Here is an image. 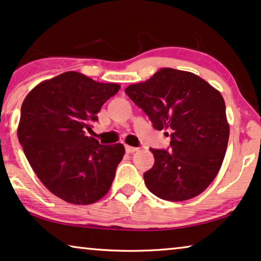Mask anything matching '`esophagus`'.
Returning <instances> with one entry per match:
<instances>
[{
    "label": "esophagus",
    "mask_w": 261,
    "mask_h": 261,
    "mask_svg": "<svg viewBox=\"0 0 261 261\" xmlns=\"http://www.w3.org/2000/svg\"><path fill=\"white\" fill-rule=\"evenodd\" d=\"M138 150V147H135V146H130V145H125V151L127 153H134L136 151Z\"/></svg>",
    "instance_id": "34e87169"
}]
</instances>
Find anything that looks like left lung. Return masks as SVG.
<instances>
[{"label": "left lung", "instance_id": "left-lung-1", "mask_svg": "<svg viewBox=\"0 0 261 261\" xmlns=\"http://www.w3.org/2000/svg\"><path fill=\"white\" fill-rule=\"evenodd\" d=\"M125 93L155 130L172 132L170 151L150 149L154 164L144 173L150 192L170 201L200 194L219 172L230 136L221 93L199 76L171 68Z\"/></svg>", "mask_w": 261, "mask_h": 261}]
</instances>
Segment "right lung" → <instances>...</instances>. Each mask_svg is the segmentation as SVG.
<instances>
[{"mask_svg":"<svg viewBox=\"0 0 261 261\" xmlns=\"http://www.w3.org/2000/svg\"><path fill=\"white\" fill-rule=\"evenodd\" d=\"M119 88L68 71L36 85L23 100L18 141L43 185L67 203H96L110 190L125 149L100 145L85 131Z\"/></svg>","mask_w":261,"mask_h":261,"instance_id":"add662e5","label":"right lung"}]
</instances>
